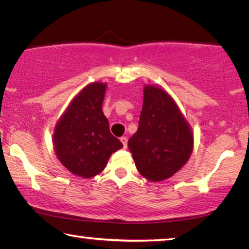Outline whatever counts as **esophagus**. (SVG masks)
Returning <instances> with one entry per match:
<instances>
[{
	"label": "esophagus",
	"instance_id": "34e87169",
	"mask_svg": "<svg viewBox=\"0 0 249 249\" xmlns=\"http://www.w3.org/2000/svg\"><path fill=\"white\" fill-rule=\"evenodd\" d=\"M121 142H122V144H123L124 148H126V146H127V137H126V136H122V137H121Z\"/></svg>",
	"mask_w": 249,
	"mask_h": 249
}]
</instances>
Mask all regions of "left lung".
Instances as JSON below:
<instances>
[{
  "mask_svg": "<svg viewBox=\"0 0 249 249\" xmlns=\"http://www.w3.org/2000/svg\"><path fill=\"white\" fill-rule=\"evenodd\" d=\"M193 137L175 101L162 89L145 87L138 129L128 148L140 174L150 181L170 178L190 158Z\"/></svg>",
  "mask_w": 249,
  "mask_h": 249,
  "instance_id": "obj_1",
  "label": "left lung"
}]
</instances>
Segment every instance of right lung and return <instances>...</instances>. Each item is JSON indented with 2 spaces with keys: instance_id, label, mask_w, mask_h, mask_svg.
I'll list each match as a JSON object with an SVG mask.
<instances>
[{
  "instance_id": "right-lung-1",
  "label": "right lung",
  "mask_w": 249,
  "mask_h": 249,
  "mask_svg": "<svg viewBox=\"0 0 249 249\" xmlns=\"http://www.w3.org/2000/svg\"><path fill=\"white\" fill-rule=\"evenodd\" d=\"M107 86L90 83L75 96L54 128L53 145L60 162L73 175L92 178L104 169L123 144L109 132L102 111Z\"/></svg>"
}]
</instances>
